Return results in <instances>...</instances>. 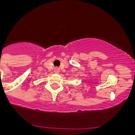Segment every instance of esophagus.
I'll return each instance as SVG.
<instances>
[{
	"label": "esophagus",
	"instance_id": "1",
	"mask_svg": "<svg viewBox=\"0 0 135 135\" xmlns=\"http://www.w3.org/2000/svg\"><path fill=\"white\" fill-rule=\"evenodd\" d=\"M59 72H60V69H55V73H56V74H59Z\"/></svg>",
	"mask_w": 135,
	"mask_h": 135
}]
</instances>
